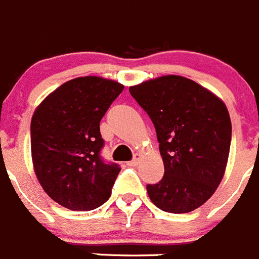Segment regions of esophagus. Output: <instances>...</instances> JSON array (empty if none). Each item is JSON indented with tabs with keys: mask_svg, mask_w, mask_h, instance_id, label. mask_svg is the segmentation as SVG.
Here are the masks:
<instances>
[{
	"mask_svg": "<svg viewBox=\"0 0 259 259\" xmlns=\"http://www.w3.org/2000/svg\"><path fill=\"white\" fill-rule=\"evenodd\" d=\"M141 159H142L141 154H136V155H135V158L132 159L131 162H128L127 164L130 165V167H136V165H139V163L141 162Z\"/></svg>",
	"mask_w": 259,
	"mask_h": 259,
	"instance_id": "esophagus-1",
	"label": "esophagus"
}]
</instances>
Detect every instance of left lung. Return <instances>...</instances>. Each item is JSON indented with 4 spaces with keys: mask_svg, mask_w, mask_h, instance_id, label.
Wrapping results in <instances>:
<instances>
[{
    "mask_svg": "<svg viewBox=\"0 0 259 259\" xmlns=\"http://www.w3.org/2000/svg\"><path fill=\"white\" fill-rule=\"evenodd\" d=\"M155 127L164 176L148 185L149 198L168 213L203 205L221 184L229 160L231 119L224 101L181 75H162L130 87Z\"/></svg>",
    "mask_w": 259,
    "mask_h": 259,
    "instance_id": "left-lung-1",
    "label": "left lung"
}]
</instances>
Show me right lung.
Here are the masks:
<instances>
[{"mask_svg": "<svg viewBox=\"0 0 259 259\" xmlns=\"http://www.w3.org/2000/svg\"><path fill=\"white\" fill-rule=\"evenodd\" d=\"M124 86L96 75L63 83L30 122L34 173L45 193L70 210H92L111 195L120 168L100 156V120Z\"/></svg>", "mask_w": 259, "mask_h": 259, "instance_id": "1", "label": "right lung"}]
</instances>
